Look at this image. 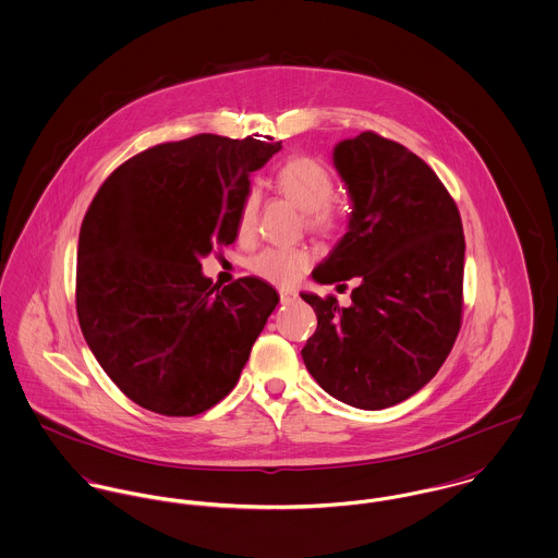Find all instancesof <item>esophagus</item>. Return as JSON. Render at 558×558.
Returning a JSON list of instances; mask_svg holds the SVG:
<instances>
[{"label": "esophagus", "mask_w": 558, "mask_h": 558, "mask_svg": "<svg viewBox=\"0 0 558 558\" xmlns=\"http://www.w3.org/2000/svg\"><path fill=\"white\" fill-rule=\"evenodd\" d=\"M298 300V293L295 291H291V289H280V303H293V301Z\"/></svg>", "instance_id": "obj_1"}]
</instances>
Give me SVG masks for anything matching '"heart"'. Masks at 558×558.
Wrapping results in <instances>:
<instances>
[{"instance_id":"b5f03b06","label":"heart","mask_w":558,"mask_h":558,"mask_svg":"<svg viewBox=\"0 0 558 558\" xmlns=\"http://www.w3.org/2000/svg\"><path fill=\"white\" fill-rule=\"evenodd\" d=\"M276 189L291 199L301 213L307 215V227L318 233H329L340 225V215L331 199L336 195V180L325 163L312 157H291L276 172ZM258 193L251 189L240 206L235 231L248 238L257 220ZM310 253L303 248H265L251 258V269L263 280L274 284H291L310 265Z\"/></svg>"}]
</instances>
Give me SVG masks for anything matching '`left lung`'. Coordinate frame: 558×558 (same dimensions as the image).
<instances>
[{
	"label": "left lung",
	"mask_w": 558,
	"mask_h": 558,
	"mask_svg": "<svg viewBox=\"0 0 558 558\" xmlns=\"http://www.w3.org/2000/svg\"><path fill=\"white\" fill-rule=\"evenodd\" d=\"M333 166L352 213L348 231L312 278L318 284L354 280L356 287L348 307L333 295L301 293L318 318L301 356L331 397L385 410L427 385L459 336L463 222L429 166L374 131L340 142Z\"/></svg>",
	"instance_id": "obj_1"
}]
</instances>
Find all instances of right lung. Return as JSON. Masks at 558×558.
Segmentation results:
<instances>
[{
    "label": "right lung",
    "instance_id": "1",
    "mask_svg": "<svg viewBox=\"0 0 558 558\" xmlns=\"http://www.w3.org/2000/svg\"><path fill=\"white\" fill-rule=\"evenodd\" d=\"M280 148L213 133L159 144L110 173L90 202L76 312L97 363L137 405L195 416L238 385L280 298L255 276L220 289L202 258L235 242L248 175Z\"/></svg>",
    "mask_w": 558,
    "mask_h": 558
}]
</instances>
